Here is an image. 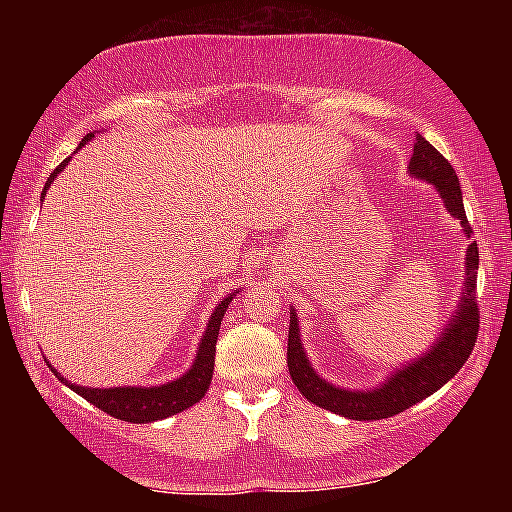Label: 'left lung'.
<instances>
[{"instance_id":"1","label":"left lung","mask_w":512,"mask_h":512,"mask_svg":"<svg viewBox=\"0 0 512 512\" xmlns=\"http://www.w3.org/2000/svg\"><path fill=\"white\" fill-rule=\"evenodd\" d=\"M410 174L417 179H426L429 184L438 188L440 198H443L447 212L454 219L461 221L464 233L471 237L473 228L466 219L464 200H461V188L454 167L447 163V158L440 153L436 146H431L422 135L415 139V151L410 158ZM478 244H468L466 254V284L464 298H461L459 310L454 319L447 324L436 345L431 347L429 354L422 359L412 361L403 370H396L382 387L373 391H347L333 387L326 380L314 373L310 361L300 345V331L296 312H291L289 324V349H286V361H289L291 380L296 384L300 394L307 401H312L319 408L331 410L335 415L347 419H387L398 412L412 408V405L424 401L433 391H438L445 382H450L459 373L461 366L471 356L475 340L480 331V310L478 298H475V286H478Z\"/></svg>"}]
</instances>
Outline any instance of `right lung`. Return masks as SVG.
I'll list each match as a JSON object with an SVG mask.
<instances>
[{"instance_id":"1","label":"right lung","mask_w":512,"mask_h":512,"mask_svg":"<svg viewBox=\"0 0 512 512\" xmlns=\"http://www.w3.org/2000/svg\"><path fill=\"white\" fill-rule=\"evenodd\" d=\"M90 137H93V132H88V135L83 137L81 146L86 144ZM67 160H62V163L51 172V177H48L46 186H44V193H41V195H46L48 186H51V181L62 172V167L67 165ZM233 296H235V293H230V296L223 298L219 307H216L212 319H209V324H207V331L200 340L198 356H195L191 370H188L184 377H179V380H174V382L160 384V387L90 389V387H79V384L67 382L65 377H62L60 373H55L51 366H48V368H51L53 373L58 375L60 382H65L69 389L76 391V394L93 403L95 408H100L102 412H107V415L116 417V419H123V422L146 424V422H156V419L172 417V415H177V412L191 408V405H195L198 401H202V398H205L207 389H209V382H212V373H214L216 340H219L221 319H223V314H226L228 303L233 300Z\"/></svg>"}]
</instances>
